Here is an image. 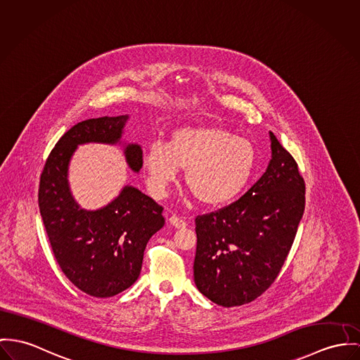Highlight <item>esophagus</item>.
I'll return each mask as SVG.
<instances>
[{"label":"esophagus","mask_w":360,"mask_h":360,"mask_svg":"<svg viewBox=\"0 0 360 360\" xmlns=\"http://www.w3.org/2000/svg\"><path fill=\"white\" fill-rule=\"evenodd\" d=\"M169 223H171L174 227H176V229H182V227H185V226L188 224V221H185V219H182L181 217H176V215H172V217L169 218Z\"/></svg>","instance_id":"34e87169"}]
</instances>
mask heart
<instances>
[{"label": "heart", "instance_id": "obj_1", "mask_svg": "<svg viewBox=\"0 0 360 360\" xmlns=\"http://www.w3.org/2000/svg\"><path fill=\"white\" fill-rule=\"evenodd\" d=\"M148 184L163 194L186 168V185L204 204L221 205L248 186L256 149L248 139L221 127H189L166 142H152L143 156Z\"/></svg>", "mask_w": 360, "mask_h": 360}]
</instances>
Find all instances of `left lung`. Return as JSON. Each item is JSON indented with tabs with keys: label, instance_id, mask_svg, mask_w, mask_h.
<instances>
[{
	"label": "left lung",
	"instance_id": "left-lung-1",
	"mask_svg": "<svg viewBox=\"0 0 360 360\" xmlns=\"http://www.w3.org/2000/svg\"><path fill=\"white\" fill-rule=\"evenodd\" d=\"M273 159L237 201L195 218L194 283L221 307L247 304L278 277L305 207L304 178L270 133Z\"/></svg>",
	"mask_w": 360,
	"mask_h": 360
}]
</instances>
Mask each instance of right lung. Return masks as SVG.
<instances>
[{
  "label": "right lung",
  "mask_w": 360,
  "mask_h": 360,
  "mask_svg": "<svg viewBox=\"0 0 360 360\" xmlns=\"http://www.w3.org/2000/svg\"><path fill=\"white\" fill-rule=\"evenodd\" d=\"M127 115L87 119L71 127L49 153L39 178L38 204L44 226L64 276L93 297H112L139 278L149 238L165 226L163 207L126 186L111 204L81 210L68 189L67 168L79 143L117 142ZM131 169L142 167V150H124Z\"/></svg>",
  "instance_id": "obj_1"
}]
</instances>
